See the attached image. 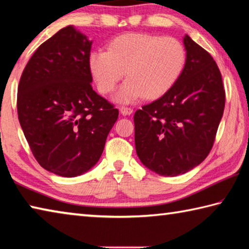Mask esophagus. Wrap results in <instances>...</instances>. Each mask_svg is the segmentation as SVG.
<instances>
[{
    "label": "esophagus",
    "instance_id": "obj_1",
    "mask_svg": "<svg viewBox=\"0 0 249 249\" xmlns=\"http://www.w3.org/2000/svg\"><path fill=\"white\" fill-rule=\"evenodd\" d=\"M132 111H133V110L131 108H129V107H124V106H122V107H120V112H121L122 116L131 115Z\"/></svg>",
    "mask_w": 249,
    "mask_h": 249
}]
</instances>
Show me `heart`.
<instances>
[{"mask_svg":"<svg viewBox=\"0 0 249 249\" xmlns=\"http://www.w3.org/2000/svg\"><path fill=\"white\" fill-rule=\"evenodd\" d=\"M185 62V50L178 39L142 33L117 36L108 52L93 51L88 58L101 93L112 91L125 74L128 80L115 96L120 103H132L141 96L148 100L162 97L177 83Z\"/></svg>","mask_w":249,"mask_h":249,"instance_id":"heart-1","label":"heart"}]
</instances>
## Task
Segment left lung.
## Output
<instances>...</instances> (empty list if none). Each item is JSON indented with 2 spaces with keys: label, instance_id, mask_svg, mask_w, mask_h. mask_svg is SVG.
Segmentation results:
<instances>
[{
  "label": "left lung",
  "instance_id": "left-lung-1",
  "mask_svg": "<svg viewBox=\"0 0 249 249\" xmlns=\"http://www.w3.org/2000/svg\"><path fill=\"white\" fill-rule=\"evenodd\" d=\"M186 62L170 90L134 113L140 161L164 177L197 166L213 146L225 107L221 71L213 57L185 35Z\"/></svg>",
  "mask_w": 249,
  "mask_h": 249
}]
</instances>
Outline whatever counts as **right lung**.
I'll use <instances>...</instances> for the list:
<instances>
[{
	"label": "right lung",
	"instance_id": "1",
	"mask_svg": "<svg viewBox=\"0 0 249 249\" xmlns=\"http://www.w3.org/2000/svg\"><path fill=\"white\" fill-rule=\"evenodd\" d=\"M91 44L72 25L62 28L36 50L18 84V120L32 152L65 178L99 161L119 115L91 87Z\"/></svg>",
	"mask_w": 249,
	"mask_h": 249
}]
</instances>
